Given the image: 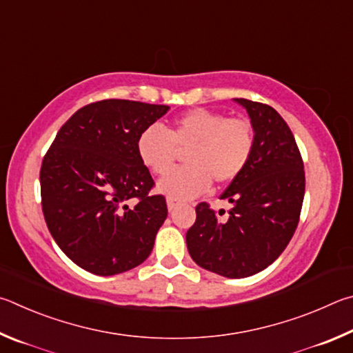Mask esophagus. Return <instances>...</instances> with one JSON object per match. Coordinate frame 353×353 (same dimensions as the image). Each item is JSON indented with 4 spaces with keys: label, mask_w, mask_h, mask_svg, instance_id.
Wrapping results in <instances>:
<instances>
[{
    "label": "esophagus",
    "mask_w": 353,
    "mask_h": 353,
    "mask_svg": "<svg viewBox=\"0 0 353 353\" xmlns=\"http://www.w3.org/2000/svg\"><path fill=\"white\" fill-rule=\"evenodd\" d=\"M176 206H178L176 200H173V199H167V209H169V212H173V211H175Z\"/></svg>",
    "instance_id": "1"
}]
</instances>
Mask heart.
Segmentation results:
<instances>
[{
    "label": "heart",
    "instance_id": "heart-1",
    "mask_svg": "<svg viewBox=\"0 0 353 353\" xmlns=\"http://www.w3.org/2000/svg\"><path fill=\"white\" fill-rule=\"evenodd\" d=\"M256 134L251 122L228 117L206 108L178 116L165 130L152 123L142 130L136 148L142 164L164 175L184 154L183 169L173 170L158 183V190L173 200H189L205 194L211 181L226 184L236 180L252 157Z\"/></svg>",
    "mask_w": 353,
    "mask_h": 353
}]
</instances>
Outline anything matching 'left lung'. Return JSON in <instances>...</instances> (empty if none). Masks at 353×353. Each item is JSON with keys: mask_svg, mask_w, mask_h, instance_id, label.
<instances>
[{"mask_svg": "<svg viewBox=\"0 0 353 353\" xmlns=\"http://www.w3.org/2000/svg\"><path fill=\"white\" fill-rule=\"evenodd\" d=\"M234 102L250 116L254 152L246 169L220 196L234 206L228 219L200 203L186 243L201 268L242 279L267 268L287 248L299 223L305 173L292 130L273 107L248 99Z\"/></svg>", "mask_w": 353, "mask_h": 353, "instance_id": "1", "label": "left lung"}]
</instances>
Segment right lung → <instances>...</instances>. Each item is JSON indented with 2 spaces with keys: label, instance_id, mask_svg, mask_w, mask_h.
Listing matches in <instances>:
<instances>
[{
  "label": "right lung",
  "instance_id": "right-lung-1",
  "mask_svg": "<svg viewBox=\"0 0 353 353\" xmlns=\"http://www.w3.org/2000/svg\"><path fill=\"white\" fill-rule=\"evenodd\" d=\"M169 108L107 99L59 130L40 170L41 208L55 243L80 268L113 276L150 256L167 205L148 195L154 183L136 142Z\"/></svg>",
  "mask_w": 353,
  "mask_h": 353
}]
</instances>
